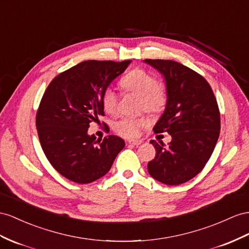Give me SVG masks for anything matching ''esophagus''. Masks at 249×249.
I'll return each instance as SVG.
<instances>
[{
  "instance_id": "1",
  "label": "esophagus",
  "mask_w": 249,
  "mask_h": 249,
  "mask_svg": "<svg viewBox=\"0 0 249 249\" xmlns=\"http://www.w3.org/2000/svg\"><path fill=\"white\" fill-rule=\"evenodd\" d=\"M128 143H129V144H131V145L138 146V145H140V144L142 143V141H141V140H129Z\"/></svg>"
}]
</instances>
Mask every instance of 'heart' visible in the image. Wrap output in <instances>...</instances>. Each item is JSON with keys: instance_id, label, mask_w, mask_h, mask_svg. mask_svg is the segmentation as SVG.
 <instances>
[{"instance_id": "heart-1", "label": "heart", "mask_w": 249, "mask_h": 249, "mask_svg": "<svg viewBox=\"0 0 249 249\" xmlns=\"http://www.w3.org/2000/svg\"><path fill=\"white\" fill-rule=\"evenodd\" d=\"M124 90L140 95L139 108L150 113L160 112L166 104V91L162 85L158 84L156 76L144 69L137 68L131 70L120 81ZM102 106L104 110L113 114L118 108V94L111 87H107L102 93ZM146 124L143 118L126 117L114 123L113 128L120 136L124 138H136L139 136L140 128Z\"/></svg>"}]
</instances>
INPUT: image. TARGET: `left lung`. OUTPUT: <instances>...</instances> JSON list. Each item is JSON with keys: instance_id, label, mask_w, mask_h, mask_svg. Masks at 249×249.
Wrapping results in <instances>:
<instances>
[{"instance_id": "obj_1", "label": "left lung", "mask_w": 249, "mask_h": 249, "mask_svg": "<svg viewBox=\"0 0 249 249\" xmlns=\"http://www.w3.org/2000/svg\"><path fill=\"white\" fill-rule=\"evenodd\" d=\"M144 62L166 84V106L154 130L171 136L168 145L151 140L157 152L147 169L157 181L179 185L199 174L213 154L221 126L218 103L207 81L193 69L170 60Z\"/></svg>"}]
</instances>
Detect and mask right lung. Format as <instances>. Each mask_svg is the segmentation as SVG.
Instances as JSON below:
<instances>
[{"label": "right lung", "instance_id": "right-lung-1", "mask_svg": "<svg viewBox=\"0 0 249 249\" xmlns=\"http://www.w3.org/2000/svg\"><path fill=\"white\" fill-rule=\"evenodd\" d=\"M131 63L84 61L50 82L36 112L42 149L53 168L66 179L87 184L109 171L124 148L117 136L88 135L91 122L104 116L102 93Z\"/></svg>", "mask_w": 249, "mask_h": 249}]
</instances>
